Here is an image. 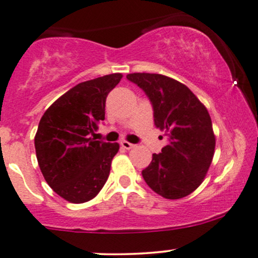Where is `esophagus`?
Masks as SVG:
<instances>
[{
  "mask_svg": "<svg viewBox=\"0 0 258 258\" xmlns=\"http://www.w3.org/2000/svg\"><path fill=\"white\" fill-rule=\"evenodd\" d=\"M120 144H121V147L123 148V149H127V150H130V149H132V148H135V144L130 143V142H127V141H122Z\"/></svg>",
  "mask_w": 258,
  "mask_h": 258,
  "instance_id": "obj_1",
  "label": "esophagus"
}]
</instances>
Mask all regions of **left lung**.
<instances>
[{"instance_id":"left-lung-1","label":"left lung","mask_w":258,"mask_h":258,"mask_svg":"<svg viewBox=\"0 0 258 258\" xmlns=\"http://www.w3.org/2000/svg\"><path fill=\"white\" fill-rule=\"evenodd\" d=\"M144 91L154 110V123L168 137L161 153L153 154L142 176L156 194L180 199L205 178L215 154L211 117L197 96L177 80L160 74L126 76Z\"/></svg>"}]
</instances>
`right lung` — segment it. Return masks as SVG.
I'll return each mask as SVG.
<instances>
[{
  "instance_id": "obj_1",
  "label": "right lung",
  "mask_w": 258,
  "mask_h": 258,
  "mask_svg": "<svg viewBox=\"0 0 258 258\" xmlns=\"http://www.w3.org/2000/svg\"><path fill=\"white\" fill-rule=\"evenodd\" d=\"M121 79V74H110L76 85L44 111L38 123V166L48 185L70 203L93 199L110 173L119 144L92 136L105 119L109 92Z\"/></svg>"
}]
</instances>
